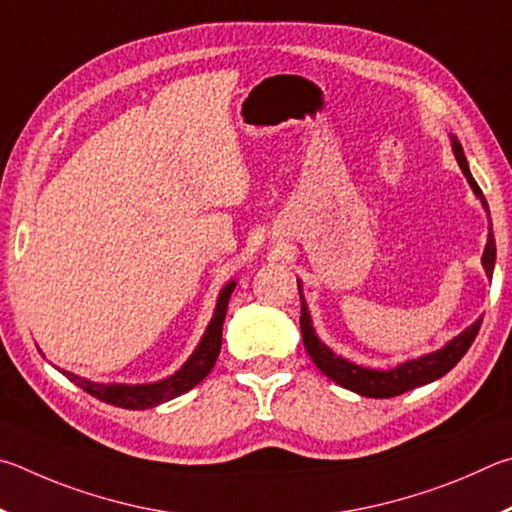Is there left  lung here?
Instances as JSON below:
<instances>
[{
    "mask_svg": "<svg viewBox=\"0 0 512 512\" xmlns=\"http://www.w3.org/2000/svg\"><path fill=\"white\" fill-rule=\"evenodd\" d=\"M452 150H454L456 161H459L465 179H468V184L472 186L474 195L479 197L483 209L488 211L486 197H483L479 184L474 182L470 166H468V159H465L461 143L456 137H452ZM488 215H490V211H488ZM495 258H497V247H495V236H492V224H490L488 242H486V249H483V256H481V265L488 276H492V270H495ZM299 294H301V283H299ZM481 319L474 321L470 328H465L461 335H456L452 342H447L441 351L420 355V357H416V360H407V362L398 364L396 369L378 371V369H364V366L348 362V360H344V357H339L330 351V348L317 337L308 306H306V299H303V294H301V335H303V346H306V351L312 357V362L317 364V369L321 373L328 375L333 382H337L339 387L360 393V396H366V398H393V396H400V393L411 391L416 387H423V384L443 378V375L447 371H452L454 366L461 362V357L468 353V348L472 346L474 337H477L479 328H481Z\"/></svg>",
    "mask_w": 512,
    "mask_h": 512,
    "instance_id": "obj_1",
    "label": "left lung"
}]
</instances>
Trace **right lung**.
<instances>
[{
	"instance_id": "1",
	"label": "right lung",
	"mask_w": 512,
	"mask_h": 512,
	"mask_svg": "<svg viewBox=\"0 0 512 512\" xmlns=\"http://www.w3.org/2000/svg\"><path fill=\"white\" fill-rule=\"evenodd\" d=\"M233 288H236V281H229L220 290L213 319L211 324L206 326L202 342L197 344L193 355L184 362L182 369L175 371L166 380H159L152 384H101V382L78 378V375L69 371H62V373H65L71 382L78 384L80 389L87 391L89 396L103 400L107 405L123 407V409H150V407L161 405V402H168L177 396H182V393L191 391L195 384H200L206 375L211 373L215 360H218L220 346H222V324H224V317H227V306H229Z\"/></svg>"
}]
</instances>
